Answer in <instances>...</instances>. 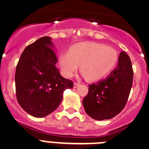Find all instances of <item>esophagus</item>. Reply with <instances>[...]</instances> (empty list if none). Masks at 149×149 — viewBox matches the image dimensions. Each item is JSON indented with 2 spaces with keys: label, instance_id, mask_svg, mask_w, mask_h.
Here are the masks:
<instances>
[{
  "label": "esophagus",
  "instance_id": "esophagus-1",
  "mask_svg": "<svg viewBox=\"0 0 149 149\" xmlns=\"http://www.w3.org/2000/svg\"><path fill=\"white\" fill-rule=\"evenodd\" d=\"M79 85H80V83H78V82H74V84H73V87L77 88Z\"/></svg>",
  "mask_w": 149,
  "mask_h": 149
}]
</instances>
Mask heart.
<instances>
[{"mask_svg":"<svg viewBox=\"0 0 149 149\" xmlns=\"http://www.w3.org/2000/svg\"><path fill=\"white\" fill-rule=\"evenodd\" d=\"M117 52L113 48L97 43H84L71 47L69 53H63L59 63L63 73L71 77L81 66L82 74L91 81L100 79L114 68Z\"/></svg>","mask_w":149,"mask_h":149,"instance_id":"heart-1","label":"heart"}]
</instances>
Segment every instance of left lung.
I'll list each match as a JSON object with an SVG mask.
<instances>
[{
	"label": "left lung",
	"instance_id": "1",
	"mask_svg": "<svg viewBox=\"0 0 149 149\" xmlns=\"http://www.w3.org/2000/svg\"><path fill=\"white\" fill-rule=\"evenodd\" d=\"M133 70L130 58L125 52L119 54L118 65L109 76L89 85L84 98L86 113L96 120L110 119L124 109L132 85Z\"/></svg>",
	"mask_w": 149,
	"mask_h": 149
}]
</instances>
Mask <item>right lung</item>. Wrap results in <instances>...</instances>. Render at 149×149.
<instances>
[{"label": "right lung", "instance_id": "obj_1", "mask_svg": "<svg viewBox=\"0 0 149 149\" xmlns=\"http://www.w3.org/2000/svg\"><path fill=\"white\" fill-rule=\"evenodd\" d=\"M53 48L52 38H39L24 49L16 68L17 101L34 117H44L57 109L64 91L73 86L72 81L60 75Z\"/></svg>", "mask_w": 149, "mask_h": 149}]
</instances>
